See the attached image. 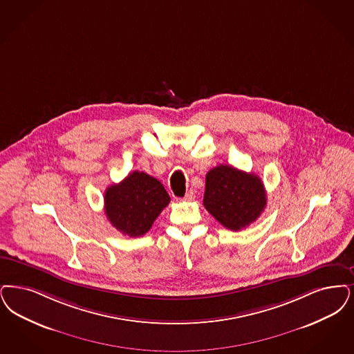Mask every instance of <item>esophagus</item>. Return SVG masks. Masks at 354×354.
<instances>
[{
  "label": "esophagus",
  "instance_id": "esophagus-1",
  "mask_svg": "<svg viewBox=\"0 0 354 354\" xmlns=\"http://www.w3.org/2000/svg\"><path fill=\"white\" fill-rule=\"evenodd\" d=\"M194 198H195V192H194V189H189V191L185 194L184 200H187V201H191V200H194Z\"/></svg>",
  "mask_w": 354,
  "mask_h": 354
}]
</instances>
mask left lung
<instances>
[{
  "label": "left lung",
  "instance_id": "1",
  "mask_svg": "<svg viewBox=\"0 0 354 354\" xmlns=\"http://www.w3.org/2000/svg\"><path fill=\"white\" fill-rule=\"evenodd\" d=\"M203 203L223 227L237 232L254 223L263 212L268 198L257 175L220 165L205 176Z\"/></svg>",
  "mask_w": 354,
  "mask_h": 354
}]
</instances>
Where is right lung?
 Returning a JSON list of instances; mask_svg holds the SVG:
<instances>
[{
  "label": "right lung",
  "mask_w": 354,
  "mask_h": 354,
  "mask_svg": "<svg viewBox=\"0 0 354 354\" xmlns=\"http://www.w3.org/2000/svg\"><path fill=\"white\" fill-rule=\"evenodd\" d=\"M170 200L162 183L141 171H133L122 182L112 184L104 195L108 220L129 237L147 233Z\"/></svg>",
  "instance_id": "add662e5"
}]
</instances>
